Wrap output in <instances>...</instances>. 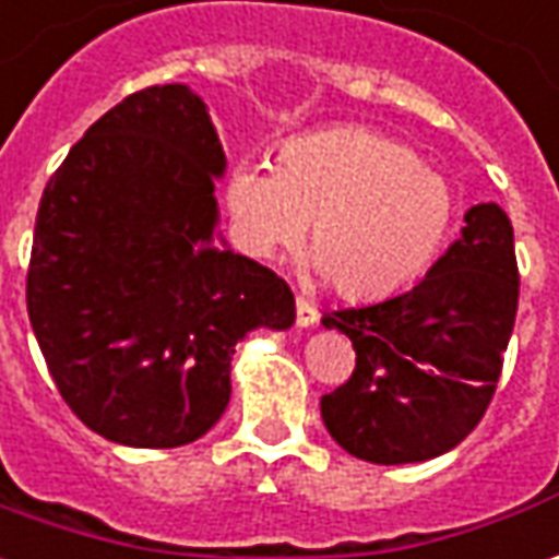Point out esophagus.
<instances>
[{
  "mask_svg": "<svg viewBox=\"0 0 559 559\" xmlns=\"http://www.w3.org/2000/svg\"><path fill=\"white\" fill-rule=\"evenodd\" d=\"M295 319H298L301 329H310V325H317L319 322V310L307 301V298H298V301H295Z\"/></svg>",
  "mask_w": 559,
  "mask_h": 559,
  "instance_id": "obj_1",
  "label": "esophagus"
}]
</instances>
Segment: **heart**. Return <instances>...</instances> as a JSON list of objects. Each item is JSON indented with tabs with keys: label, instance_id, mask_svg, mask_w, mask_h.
<instances>
[{
	"label": "heart",
	"instance_id": "b5f03b06",
	"mask_svg": "<svg viewBox=\"0 0 559 559\" xmlns=\"http://www.w3.org/2000/svg\"><path fill=\"white\" fill-rule=\"evenodd\" d=\"M237 246L271 261L301 240L344 298L399 292L432 264L456 215L450 182L414 148L365 127L288 140L273 169L237 160L225 182Z\"/></svg>",
	"mask_w": 559,
	"mask_h": 559
}]
</instances>
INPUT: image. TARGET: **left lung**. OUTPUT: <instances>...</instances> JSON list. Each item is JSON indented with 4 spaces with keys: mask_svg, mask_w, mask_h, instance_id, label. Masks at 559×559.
<instances>
[{
    "mask_svg": "<svg viewBox=\"0 0 559 559\" xmlns=\"http://www.w3.org/2000/svg\"><path fill=\"white\" fill-rule=\"evenodd\" d=\"M514 228L475 203L460 240L402 295L322 317L353 341L356 371L322 395V423L356 460L423 463L484 417L518 313Z\"/></svg>",
    "mask_w": 559,
    "mask_h": 559,
    "instance_id": "obj_1",
    "label": "left lung"
}]
</instances>
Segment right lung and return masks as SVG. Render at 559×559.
Returning <instances> with one entry per match:
<instances>
[{"mask_svg": "<svg viewBox=\"0 0 559 559\" xmlns=\"http://www.w3.org/2000/svg\"><path fill=\"white\" fill-rule=\"evenodd\" d=\"M228 157L188 84L130 94L41 194L26 310L75 417L124 448H182L230 402L234 346L295 325V295L218 230Z\"/></svg>", "mask_w": 559, "mask_h": 559, "instance_id": "1", "label": "right lung"}]
</instances>
